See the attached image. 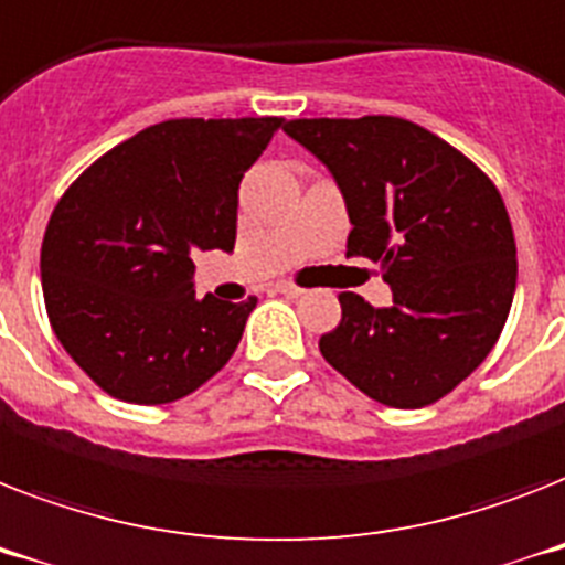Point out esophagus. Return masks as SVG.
I'll return each mask as SVG.
<instances>
[{"mask_svg":"<svg viewBox=\"0 0 565 565\" xmlns=\"http://www.w3.org/2000/svg\"><path fill=\"white\" fill-rule=\"evenodd\" d=\"M279 291V295H286V297H300V295H306V288H300V286H295V282H286V279H282V282H277V286H274Z\"/></svg>","mask_w":565,"mask_h":565,"instance_id":"1","label":"esophagus"}]
</instances>
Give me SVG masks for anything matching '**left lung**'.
<instances>
[{
    "label": "left lung",
    "instance_id": "left-lung-1",
    "mask_svg": "<svg viewBox=\"0 0 565 565\" xmlns=\"http://www.w3.org/2000/svg\"><path fill=\"white\" fill-rule=\"evenodd\" d=\"M335 178L347 256L385 270L394 303L344 291L320 353L391 408L437 403L487 359L516 291V242L499 189L461 151L396 116L295 119L282 128Z\"/></svg>",
    "mask_w": 565,
    "mask_h": 565
}]
</instances>
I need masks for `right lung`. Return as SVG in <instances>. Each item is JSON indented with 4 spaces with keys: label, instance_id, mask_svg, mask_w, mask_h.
<instances>
[{
    "label": "right lung",
    "instance_id": "right-lung-1",
    "mask_svg": "<svg viewBox=\"0 0 565 565\" xmlns=\"http://www.w3.org/2000/svg\"><path fill=\"white\" fill-rule=\"evenodd\" d=\"M286 121L171 119L96 160L49 218L52 329L116 399L174 403L236 353L256 297H195V250H233L238 183Z\"/></svg>",
    "mask_w": 565,
    "mask_h": 565
}]
</instances>
